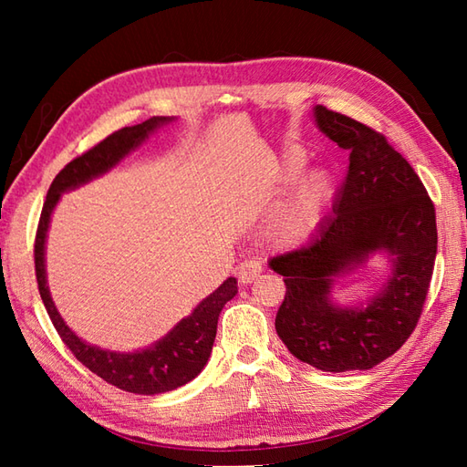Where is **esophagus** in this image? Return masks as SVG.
I'll list each match as a JSON object with an SVG mask.
<instances>
[{
  "label": "esophagus",
  "instance_id": "obj_1",
  "mask_svg": "<svg viewBox=\"0 0 467 467\" xmlns=\"http://www.w3.org/2000/svg\"><path fill=\"white\" fill-rule=\"evenodd\" d=\"M236 271H239V281L243 285H249L256 279V276H259L261 263L259 261H243L239 266H236Z\"/></svg>",
  "mask_w": 467,
  "mask_h": 467
}]
</instances>
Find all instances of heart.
Wrapping results in <instances>:
<instances>
[{
	"mask_svg": "<svg viewBox=\"0 0 467 467\" xmlns=\"http://www.w3.org/2000/svg\"><path fill=\"white\" fill-rule=\"evenodd\" d=\"M306 162L305 150L289 148L236 192V201L249 214H259L271 204L263 221V241L276 253H293L309 244L335 204L339 191L335 176L325 168L303 172Z\"/></svg>",
	"mask_w": 467,
	"mask_h": 467,
	"instance_id": "b5f03b06",
	"label": "heart"
}]
</instances>
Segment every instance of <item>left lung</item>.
I'll use <instances>...</instances> for the list:
<instances>
[{"instance_id": "obj_1", "label": "left lung", "mask_w": 467, "mask_h": 467, "mask_svg": "<svg viewBox=\"0 0 467 467\" xmlns=\"http://www.w3.org/2000/svg\"><path fill=\"white\" fill-rule=\"evenodd\" d=\"M313 118L351 152L349 172L315 239L269 263L286 286L275 329L293 357L315 369H371L418 325L438 253L433 202L385 136L325 106H315ZM373 255L388 263L384 281L365 300L337 304L336 285Z\"/></svg>"}]
</instances>
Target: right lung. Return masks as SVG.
<instances>
[{
  "mask_svg": "<svg viewBox=\"0 0 467 467\" xmlns=\"http://www.w3.org/2000/svg\"><path fill=\"white\" fill-rule=\"evenodd\" d=\"M176 116H152L142 124L126 126L122 130L110 134L92 150L78 156L76 161L66 164L52 186H49L46 202L39 216V226L36 234V276L46 311L52 319L56 331L62 341L76 355V359L88 369L102 377L104 381L116 385L118 389L138 393V395H156L172 391L204 369L208 357L213 351L216 337V323L224 303L239 293L234 276L228 279L198 303L192 313L178 321L171 331L152 345L142 347L136 351H110L102 347L88 343L69 329L64 317L59 315L47 286L46 273V243L52 214L64 192L76 191L94 178H100L106 172L114 171L128 154L142 148L148 138L154 136L161 128L172 124Z\"/></svg>",
  "mask_w": 467,
  "mask_h": 467,
  "instance_id": "1",
  "label": "right lung"
}]
</instances>
